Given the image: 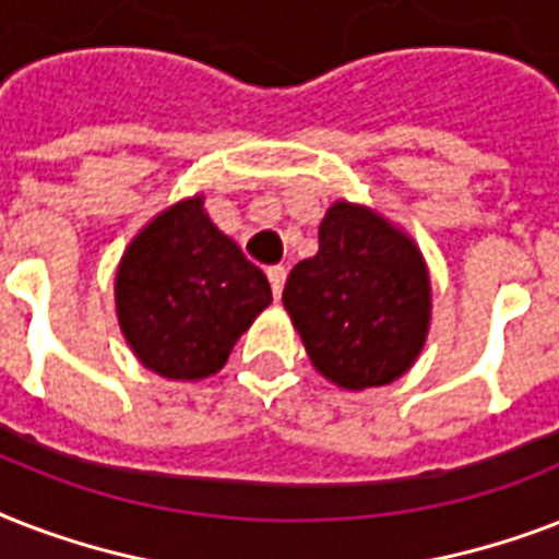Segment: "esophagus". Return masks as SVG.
I'll return each mask as SVG.
<instances>
[{
	"instance_id": "esophagus-1",
	"label": "esophagus",
	"mask_w": 559,
	"mask_h": 559,
	"mask_svg": "<svg viewBox=\"0 0 559 559\" xmlns=\"http://www.w3.org/2000/svg\"><path fill=\"white\" fill-rule=\"evenodd\" d=\"M266 275H270L272 293H275V298H278L281 293H284V284H287V266H270Z\"/></svg>"
}]
</instances>
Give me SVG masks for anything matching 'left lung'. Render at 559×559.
I'll use <instances>...</instances> for the list:
<instances>
[{"instance_id": "obj_1", "label": "left lung", "mask_w": 559, "mask_h": 559, "mask_svg": "<svg viewBox=\"0 0 559 559\" xmlns=\"http://www.w3.org/2000/svg\"><path fill=\"white\" fill-rule=\"evenodd\" d=\"M284 307L328 380L371 389L397 380L424 348L429 275L406 235L336 202L319 226V252L289 272Z\"/></svg>"}]
</instances>
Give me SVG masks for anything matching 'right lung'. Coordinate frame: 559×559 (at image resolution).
<instances>
[{
  "instance_id": "obj_1",
  "label": "right lung",
  "mask_w": 559,
  "mask_h": 559,
  "mask_svg": "<svg viewBox=\"0 0 559 559\" xmlns=\"http://www.w3.org/2000/svg\"><path fill=\"white\" fill-rule=\"evenodd\" d=\"M270 301L266 275L211 223L202 197L153 219L116 275L121 331L135 357L168 380L219 371Z\"/></svg>"
}]
</instances>
